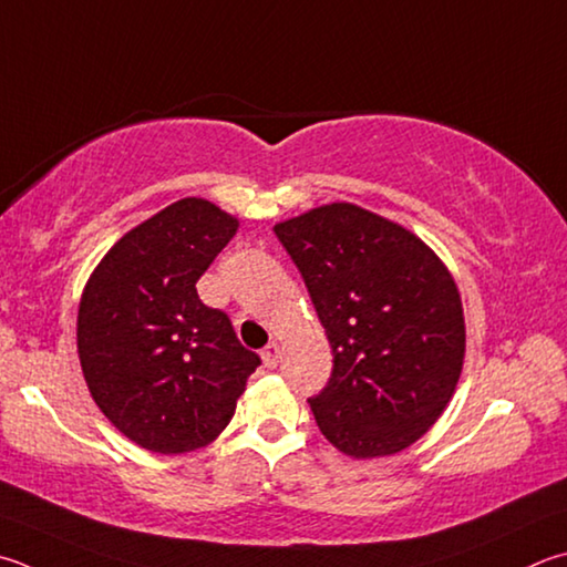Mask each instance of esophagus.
Wrapping results in <instances>:
<instances>
[{"instance_id": "1", "label": "esophagus", "mask_w": 567, "mask_h": 567, "mask_svg": "<svg viewBox=\"0 0 567 567\" xmlns=\"http://www.w3.org/2000/svg\"><path fill=\"white\" fill-rule=\"evenodd\" d=\"M262 362H265L267 369H275L277 364H280V347H277L275 342L267 344V347L262 349Z\"/></svg>"}]
</instances>
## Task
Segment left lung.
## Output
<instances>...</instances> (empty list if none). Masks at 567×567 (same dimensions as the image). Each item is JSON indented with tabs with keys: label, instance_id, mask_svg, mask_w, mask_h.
Returning <instances> with one entry per match:
<instances>
[{
	"label": "left lung",
	"instance_id": "8db88e82",
	"mask_svg": "<svg viewBox=\"0 0 567 567\" xmlns=\"http://www.w3.org/2000/svg\"><path fill=\"white\" fill-rule=\"evenodd\" d=\"M322 322L334 367L307 399L329 444L391 456L436 424L466 354L461 295L414 233L352 203L275 225Z\"/></svg>",
	"mask_w": 567,
	"mask_h": 567
}]
</instances>
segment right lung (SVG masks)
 <instances>
[{
	"mask_svg": "<svg viewBox=\"0 0 567 567\" xmlns=\"http://www.w3.org/2000/svg\"><path fill=\"white\" fill-rule=\"evenodd\" d=\"M238 225L210 200L183 198L123 235L81 295L76 347L91 396L153 454L218 439L260 367L228 315L195 290Z\"/></svg>",
	"mask_w": 567,
	"mask_h": 567,
	"instance_id": "obj_1",
	"label": "right lung"
}]
</instances>
